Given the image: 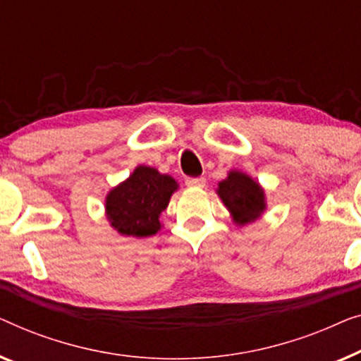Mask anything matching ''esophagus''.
I'll return each mask as SVG.
<instances>
[{"label":"esophagus","mask_w":361,"mask_h":361,"mask_svg":"<svg viewBox=\"0 0 361 361\" xmlns=\"http://www.w3.org/2000/svg\"><path fill=\"white\" fill-rule=\"evenodd\" d=\"M186 186L197 188V190H200V188H204L206 186V180L204 178H188L186 180Z\"/></svg>","instance_id":"esophagus-1"}]
</instances>
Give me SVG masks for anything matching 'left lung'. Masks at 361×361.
<instances>
[{"mask_svg":"<svg viewBox=\"0 0 361 361\" xmlns=\"http://www.w3.org/2000/svg\"><path fill=\"white\" fill-rule=\"evenodd\" d=\"M216 192L237 226L255 222L267 211L265 190L240 170H231L226 180L217 183Z\"/></svg>","mask_w":361,"mask_h":361,"instance_id":"1","label":"left lung"}]
</instances>
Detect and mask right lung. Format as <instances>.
I'll list each match as a JSON object with an SVG mask.
<instances>
[{"label":"right lung","instance_id":"obj_1","mask_svg":"<svg viewBox=\"0 0 361 361\" xmlns=\"http://www.w3.org/2000/svg\"><path fill=\"white\" fill-rule=\"evenodd\" d=\"M173 176L139 165L129 178L111 188L104 200L106 219L124 237H150L161 229L160 216L178 190Z\"/></svg>","mask_w":361,"mask_h":361}]
</instances>
